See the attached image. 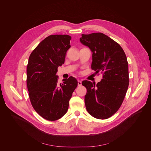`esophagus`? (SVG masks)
Returning <instances> with one entry per match:
<instances>
[{"mask_svg": "<svg viewBox=\"0 0 151 151\" xmlns=\"http://www.w3.org/2000/svg\"><path fill=\"white\" fill-rule=\"evenodd\" d=\"M78 86H81V85H82V82H81V81H79V80L78 81Z\"/></svg>", "mask_w": 151, "mask_h": 151, "instance_id": "34e87169", "label": "esophagus"}]
</instances>
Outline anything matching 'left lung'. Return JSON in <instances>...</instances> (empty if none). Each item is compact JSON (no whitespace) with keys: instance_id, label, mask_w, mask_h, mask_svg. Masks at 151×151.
<instances>
[{"instance_id":"left-lung-1","label":"left lung","mask_w":151,"mask_h":151,"mask_svg":"<svg viewBox=\"0 0 151 151\" xmlns=\"http://www.w3.org/2000/svg\"><path fill=\"white\" fill-rule=\"evenodd\" d=\"M80 41L93 52L92 70L103 74L96 85L88 81L82 82L87 91L86 109L96 118L107 119L119 109L128 87L126 55L119 44L102 33L82 34Z\"/></svg>"}]
</instances>
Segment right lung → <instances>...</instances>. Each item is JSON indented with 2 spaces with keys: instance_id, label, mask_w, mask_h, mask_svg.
I'll use <instances>...</instances> for the list:
<instances>
[{
  "instance_id": "right-lung-1",
  "label": "right lung",
  "mask_w": 151,
  "mask_h": 151,
  "mask_svg": "<svg viewBox=\"0 0 151 151\" xmlns=\"http://www.w3.org/2000/svg\"><path fill=\"white\" fill-rule=\"evenodd\" d=\"M70 40L67 35H50L40 42L29 58L26 81L30 100L36 112L48 121H56L66 114L78 86L72 76L59 84L56 75L70 48Z\"/></svg>"
}]
</instances>
